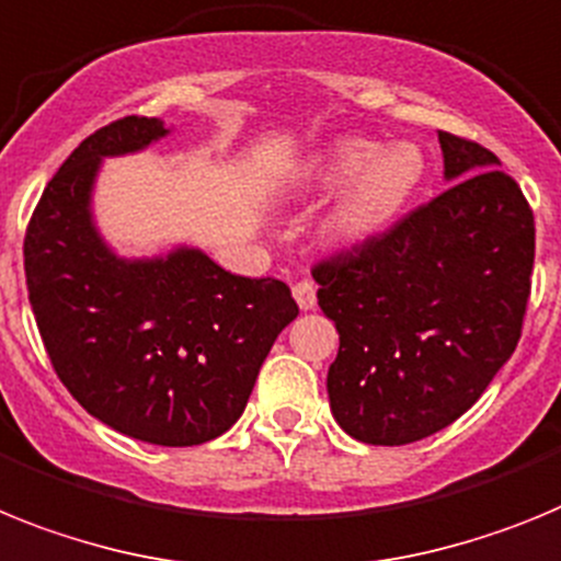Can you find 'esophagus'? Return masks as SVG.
<instances>
[{"label": "esophagus", "mask_w": 561, "mask_h": 561, "mask_svg": "<svg viewBox=\"0 0 561 561\" xmlns=\"http://www.w3.org/2000/svg\"><path fill=\"white\" fill-rule=\"evenodd\" d=\"M294 299L301 310L316 308V285L310 279H301L294 285Z\"/></svg>", "instance_id": "34e87169"}]
</instances>
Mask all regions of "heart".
<instances>
[{"label":"heart","instance_id":"b5f03b06","mask_svg":"<svg viewBox=\"0 0 561 561\" xmlns=\"http://www.w3.org/2000/svg\"><path fill=\"white\" fill-rule=\"evenodd\" d=\"M426 160L415 144H378L373 138H341L310 163V183L341 192L324 231L339 245H358L387 231L415 197Z\"/></svg>","mask_w":561,"mask_h":561}]
</instances>
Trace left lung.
Returning <instances> with one entry per match:
<instances>
[{
  "mask_svg": "<svg viewBox=\"0 0 561 561\" xmlns=\"http://www.w3.org/2000/svg\"><path fill=\"white\" fill-rule=\"evenodd\" d=\"M451 186L313 267L339 330L328 396L350 437L403 446L455 423L523 335L534 211L500 158L437 133Z\"/></svg>",
  "mask_w": 561,
  "mask_h": 561,
  "instance_id": "obj_1",
  "label": "left lung"
}]
</instances>
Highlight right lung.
Here are the masks:
<instances>
[{"label":"right lung","mask_w":561,"mask_h":561,"mask_svg":"<svg viewBox=\"0 0 561 561\" xmlns=\"http://www.w3.org/2000/svg\"><path fill=\"white\" fill-rule=\"evenodd\" d=\"M163 135V121L126 115L81 140L33 211L24 276L53 369L92 417L154 446H199L242 415L299 305L285 282L228 274L197 248L124 260L101 240V160Z\"/></svg>","instance_id":"obj_1"}]
</instances>
